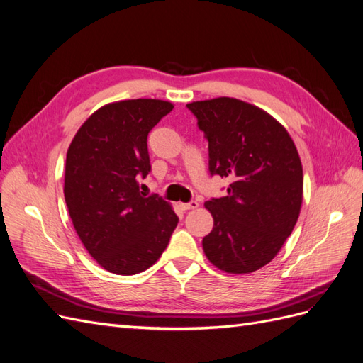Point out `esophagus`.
I'll use <instances>...</instances> for the list:
<instances>
[{
    "label": "esophagus",
    "mask_w": 363,
    "mask_h": 363,
    "mask_svg": "<svg viewBox=\"0 0 363 363\" xmlns=\"http://www.w3.org/2000/svg\"><path fill=\"white\" fill-rule=\"evenodd\" d=\"M199 206H200L199 201H195V200H192L189 203H180L182 211H192V208H196Z\"/></svg>",
    "instance_id": "esophagus-1"
}]
</instances>
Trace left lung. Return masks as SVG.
<instances>
[{
    "instance_id": "1",
    "label": "left lung",
    "mask_w": 363,
    "mask_h": 363,
    "mask_svg": "<svg viewBox=\"0 0 363 363\" xmlns=\"http://www.w3.org/2000/svg\"><path fill=\"white\" fill-rule=\"evenodd\" d=\"M186 107L208 142V171L227 177V195L204 203L213 216L207 259L230 274L265 267L291 236L303 203V167L279 121L236 98Z\"/></svg>"
}]
</instances>
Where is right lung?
Returning <instances> with one entry per match:
<instances>
[{"instance_id": "1", "label": "right lung", "mask_w": 363, "mask_h": 363, "mask_svg": "<svg viewBox=\"0 0 363 363\" xmlns=\"http://www.w3.org/2000/svg\"><path fill=\"white\" fill-rule=\"evenodd\" d=\"M172 108L151 98L106 104L68 148L63 194L74 228L98 265L118 276L155 265L179 223L169 203L139 191L151 171L148 133Z\"/></svg>"}]
</instances>
